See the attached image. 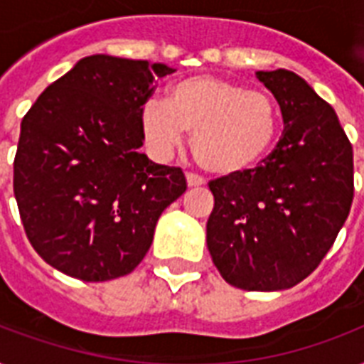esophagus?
Segmentation results:
<instances>
[{"label":"esophagus","mask_w":364,"mask_h":364,"mask_svg":"<svg viewBox=\"0 0 364 364\" xmlns=\"http://www.w3.org/2000/svg\"><path fill=\"white\" fill-rule=\"evenodd\" d=\"M187 183L188 187H202L205 183V179L198 173H194V171H187Z\"/></svg>","instance_id":"1"}]
</instances>
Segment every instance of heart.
<instances>
[{"mask_svg":"<svg viewBox=\"0 0 364 364\" xmlns=\"http://www.w3.org/2000/svg\"><path fill=\"white\" fill-rule=\"evenodd\" d=\"M282 130V109L264 90L225 77L194 75L173 82L166 104L141 109V132L156 153H171L193 134V153L210 171L234 176L270 153Z\"/></svg>","mask_w":364,"mask_h":364,"instance_id":"heart-1","label":"heart"}]
</instances>
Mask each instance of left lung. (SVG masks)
I'll use <instances>...</instances> for the list:
<instances>
[{
	"instance_id": "obj_1",
	"label": "left lung",
	"mask_w": 364,
	"mask_h": 364,
	"mask_svg": "<svg viewBox=\"0 0 364 364\" xmlns=\"http://www.w3.org/2000/svg\"><path fill=\"white\" fill-rule=\"evenodd\" d=\"M282 107L276 149L259 166L208 183V249L223 279L282 291L310 276L353 202V149L331 105L287 70L257 71Z\"/></svg>"
}]
</instances>
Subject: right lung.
Wrapping results in <instances>:
<instances>
[{
    "label": "right lung",
    "mask_w": 364,
    "mask_h": 364,
    "mask_svg": "<svg viewBox=\"0 0 364 364\" xmlns=\"http://www.w3.org/2000/svg\"><path fill=\"white\" fill-rule=\"evenodd\" d=\"M173 71L94 54L24 115L14 198L26 236L47 264L82 282H109L143 260L160 213L187 191L181 168L139 153L143 105L156 77Z\"/></svg>",
    "instance_id": "right-lung-1"
}]
</instances>
